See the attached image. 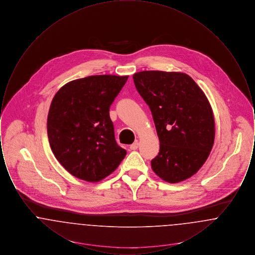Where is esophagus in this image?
Listing matches in <instances>:
<instances>
[{
    "label": "esophagus",
    "instance_id": "esophagus-1",
    "mask_svg": "<svg viewBox=\"0 0 255 255\" xmlns=\"http://www.w3.org/2000/svg\"><path fill=\"white\" fill-rule=\"evenodd\" d=\"M138 145H139L138 142H137V141H134L133 144L130 145V149H131V150H136V149L138 148Z\"/></svg>",
    "mask_w": 255,
    "mask_h": 255
}]
</instances>
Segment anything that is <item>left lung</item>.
I'll return each instance as SVG.
<instances>
[{
  "instance_id": "8db88e82",
  "label": "left lung",
  "mask_w": 255,
  "mask_h": 255,
  "mask_svg": "<svg viewBox=\"0 0 255 255\" xmlns=\"http://www.w3.org/2000/svg\"><path fill=\"white\" fill-rule=\"evenodd\" d=\"M133 79L151 110L159 139L152 169L170 183L190 178L205 163L215 137L214 117L204 92L185 73L144 71Z\"/></svg>"
}]
</instances>
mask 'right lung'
<instances>
[{
    "label": "right lung",
    "mask_w": 255,
    "mask_h": 255,
    "mask_svg": "<svg viewBox=\"0 0 255 255\" xmlns=\"http://www.w3.org/2000/svg\"><path fill=\"white\" fill-rule=\"evenodd\" d=\"M127 79L111 74L88 76L67 83L53 97L47 122L49 145L74 177L99 182L126 156L116 141L109 111Z\"/></svg>",
    "instance_id": "obj_1"
}]
</instances>
